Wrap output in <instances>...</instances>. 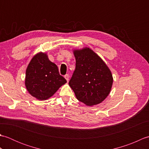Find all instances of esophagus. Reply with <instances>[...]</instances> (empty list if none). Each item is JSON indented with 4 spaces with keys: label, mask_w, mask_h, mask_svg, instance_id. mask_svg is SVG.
I'll use <instances>...</instances> for the list:
<instances>
[{
    "label": "esophagus",
    "mask_w": 149,
    "mask_h": 149,
    "mask_svg": "<svg viewBox=\"0 0 149 149\" xmlns=\"http://www.w3.org/2000/svg\"><path fill=\"white\" fill-rule=\"evenodd\" d=\"M65 78L66 79V80L67 81V82H68V80H69V75H68V74H66V75H65Z\"/></svg>",
    "instance_id": "1"
}]
</instances>
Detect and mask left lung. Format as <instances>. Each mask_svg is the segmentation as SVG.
Returning a JSON list of instances; mask_svg holds the SVG:
<instances>
[{"instance_id":"left-lung-1","label":"left lung","mask_w":149,"mask_h":149,"mask_svg":"<svg viewBox=\"0 0 149 149\" xmlns=\"http://www.w3.org/2000/svg\"><path fill=\"white\" fill-rule=\"evenodd\" d=\"M75 69L69 81L78 100L87 106L100 104L108 96L113 79L103 60L89 48L74 50Z\"/></svg>"}]
</instances>
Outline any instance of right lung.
I'll use <instances>...</instances> for the list:
<instances>
[{"label":"right lung","mask_w":149,"mask_h":149,"mask_svg":"<svg viewBox=\"0 0 149 149\" xmlns=\"http://www.w3.org/2000/svg\"><path fill=\"white\" fill-rule=\"evenodd\" d=\"M66 83L58 66L50 61L45 53L37 54L28 65L25 84L29 93L37 99H49Z\"/></svg>","instance_id":"1"}]
</instances>
